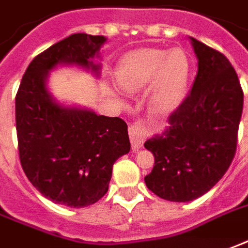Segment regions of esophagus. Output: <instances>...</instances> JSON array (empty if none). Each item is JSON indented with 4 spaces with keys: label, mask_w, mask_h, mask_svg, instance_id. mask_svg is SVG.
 I'll use <instances>...</instances> for the list:
<instances>
[{
    "label": "esophagus",
    "mask_w": 248,
    "mask_h": 248,
    "mask_svg": "<svg viewBox=\"0 0 248 248\" xmlns=\"http://www.w3.org/2000/svg\"><path fill=\"white\" fill-rule=\"evenodd\" d=\"M146 136L147 131L146 128L141 125V123L136 121L132 125H129V139H131V144H132L134 151H138L140 148Z\"/></svg>",
    "instance_id": "esophagus-1"
}]
</instances>
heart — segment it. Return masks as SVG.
<instances>
[{"mask_svg":"<svg viewBox=\"0 0 248 248\" xmlns=\"http://www.w3.org/2000/svg\"><path fill=\"white\" fill-rule=\"evenodd\" d=\"M190 74L192 61L182 48L134 49L121 56L114 70L117 86L127 94L153 85L148 105L160 116L173 113L181 105Z\"/></svg>","mask_w":248,"mask_h":248,"instance_id":"heart-1","label":"heart"}]
</instances>
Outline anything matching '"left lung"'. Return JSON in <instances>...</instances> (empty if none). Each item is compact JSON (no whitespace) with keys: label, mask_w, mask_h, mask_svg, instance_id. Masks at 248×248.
Returning a JSON list of instances; mask_svg holds the SVG:
<instances>
[{"label":"left lung","mask_w":248,"mask_h":248,"mask_svg":"<svg viewBox=\"0 0 248 248\" xmlns=\"http://www.w3.org/2000/svg\"><path fill=\"white\" fill-rule=\"evenodd\" d=\"M197 58L192 90L169 117V127L144 143L154 167L144 177L160 199L187 202L209 192L236 151L243 110L238 74L221 52L189 37Z\"/></svg>","instance_id":"8db88e82"}]
</instances>
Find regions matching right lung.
<instances>
[{"label": "right lung", "mask_w": 248, "mask_h": 248, "mask_svg": "<svg viewBox=\"0 0 248 248\" xmlns=\"http://www.w3.org/2000/svg\"><path fill=\"white\" fill-rule=\"evenodd\" d=\"M105 36L74 33L30 63L16 95V129L25 175L44 197L83 208L108 192L113 163L129 153L128 127L77 105H64L49 92V73L75 66L100 75Z\"/></svg>", "instance_id": "right-lung-1"}]
</instances>
